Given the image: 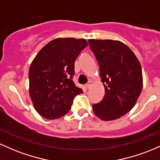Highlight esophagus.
Listing matches in <instances>:
<instances>
[{
	"label": "esophagus",
	"instance_id": "1",
	"mask_svg": "<svg viewBox=\"0 0 160 160\" xmlns=\"http://www.w3.org/2000/svg\"><path fill=\"white\" fill-rule=\"evenodd\" d=\"M92 82L89 80V81L87 82V84H86V89H89L92 86Z\"/></svg>",
	"mask_w": 160,
	"mask_h": 160
}]
</instances>
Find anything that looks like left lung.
I'll return each mask as SVG.
<instances>
[{"label":"left lung","instance_id":"1","mask_svg":"<svg viewBox=\"0 0 160 160\" xmlns=\"http://www.w3.org/2000/svg\"><path fill=\"white\" fill-rule=\"evenodd\" d=\"M98 61L104 96L92 104L104 121L120 118L132 109L143 87L141 66L132 49L120 40H88Z\"/></svg>","mask_w":160,"mask_h":160}]
</instances>
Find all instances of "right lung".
Returning a JSON list of instances; mask_svg holds the SVG:
<instances>
[{"mask_svg": "<svg viewBox=\"0 0 160 160\" xmlns=\"http://www.w3.org/2000/svg\"><path fill=\"white\" fill-rule=\"evenodd\" d=\"M88 46L85 39L56 38L43 47L29 68V95L41 117L56 120L68 112L82 90L72 80L74 62Z\"/></svg>", "mask_w": 160, "mask_h": 160, "instance_id": "add662e5", "label": "right lung"}]
</instances>
